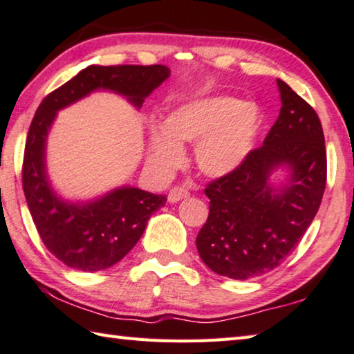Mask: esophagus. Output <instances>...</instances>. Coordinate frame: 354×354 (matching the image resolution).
Wrapping results in <instances>:
<instances>
[{
  "label": "esophagus",
  "instance_id": "1",
  "mask_svg": "<svg viewBox=\"0 0 354 354\" xmlns=\"http://www.w3.org/2000/svg\"><path fill=\"white\" fill-rule=\"evenodd\" d=\"M188 196H189V192H188L187 188L174 187V188H171L169 196H167V201H169L171 204H174V203H178V201H180V199L188 198Z\"/></svg>",
  "mask_w": 354,
  "mask_h": 354
}]
</instances>
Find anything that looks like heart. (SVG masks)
Listing matches in <instances>:
<instances>
[{
    "label": "heart",
    "instance_id": "heart-1",
    "mask_svg": "<svg viewBox=\"0 0 354 354\" xmlns=\"http://www.w3.org/2000/svg\"><path fill=\"white\" fill-rule=\"evenodd\" d=\"M259 128L258 111L231 96H212L172 111L165 128L149 136V158L161 172L177 169L183 161L182 145H194L199 171L223 177L242 165Z\"/></svg>",
    "mask_w": 354,
    "mask_h": 354
}]
</instances>
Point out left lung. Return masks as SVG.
<instances>
[{"label":"left lung","mask_w":354,"mask_h":354,"mask_svg":"<svg viewBox=\"0 0 354 354\" xmlns=\"http://www.w3.org/2000/svg\"><path fill=\"white\" fill-rule=\"evenodd\" d=\"M280 115L264 142L237 169L205 187L209 216L196 237L207 268L234 280L268 274L295 250L317 215L326 188V145L313 107L277 79ZM290 169L281 189L277 167Z\"/></svg>","instance_id":"obj_1"}]
</instances>
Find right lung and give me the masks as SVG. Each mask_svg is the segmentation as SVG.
<instances>
[{"mask_svg": "<svg viewBox=\"0 0 354 354\" xmlns=\"http://www.w3.org/2000/svg\"><path fill=\"white\" fill-rule=\"evenodd\" d=\"M162 64L88 66L48 93L37 107L26 136L21 183L36 230L53 257L68 268L96 272L117 264L162 207L166 196L122 187L86 204H71L53 193L46 172V139L57 111L95 90H112L136 107L169 77Z\"/></svg>", "mask_w": 354, "mask_h": 354, "instance_id": "add662e5", "label": "right lung"}]
</instances>
